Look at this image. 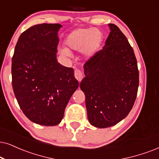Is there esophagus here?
<instances>
[{
  "label": "esophagus",
  "instance_id": "obj_1",
  "mask_svg": "<svg viewBox=\"0 0 159 159\" xmlns=\"http://www.w3.org/2000/svg\"><path fill=\"white\" fill-rule=\"evenodd\" d=\"M75 77L79 82L81 81V80L83 79V78H84V74L81 72V70H75Z\"/></svg>",
  "mask_w": 159,
  "mask_h": 159
}]
</instances>
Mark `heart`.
Wrapping results in <instances>:
<instances>
[{"instance_id": "b5f03b06", "label": "heart", "mask_w": 159, "mask_h": 159, "mask_svg": "<svg viewBox=\"0 0 159 159\" xmlns=\"http://www.w3.org/2000/svg\"><path fill=\"white\" fill-rule=\"evenodd\" d=\"M102 43V34L94 28H81L74 30L65 39L66 48H61V53L70 55L69 50L81 51L85 58L90 59L95 55Z\"/></svg>"}]
</instances>
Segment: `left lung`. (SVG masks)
<instances>
[{
  "instance_id": "obj_1",
  "label": "left lung",
  "mask_w": 159,
  "mask_h": 159,
  "mask_svg": "<svg viewBox=\"0 0 159 159\" xmlns=\"http://www.w3.org/2000/svg\"><path fill=\"white\" fill-rule=\"evenodd\" d=\"M108 26L111 31L105 45L85 63V77L80 84L89 122L100 128L113 126L127 116L139 86L133 48L117 26Z\"/></svg>"
}]
</instances>
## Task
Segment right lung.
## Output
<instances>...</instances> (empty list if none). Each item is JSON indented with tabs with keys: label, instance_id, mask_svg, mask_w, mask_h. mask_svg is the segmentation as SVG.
Masks as SVG:
<instances>
[{
	"label": "right lung",
	"instance_id": "1",
	"mask_svg": "<svg viewBox=\"0 0 159 159\" xmlns=\"http://www.w3.org/2000/svg\"><path fill=\"white\" fill-rule=\"evenodd\" d=\"M60 24L31 26L20 36L11 63L14 93L23 114L46 126L59 124L79 83L56 59Z\"/></svg>",
	"mask_w": 159,
	"mask_h": 159
}]
</instances>
